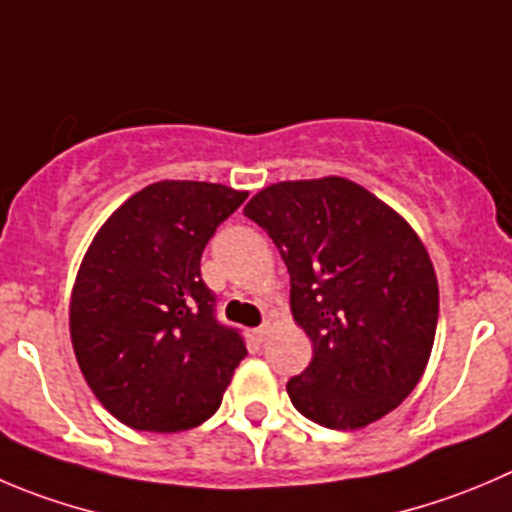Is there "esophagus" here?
Here are the masks:
<instances>
[{"mask_svg": "<svg viewBox=\"0 0 512 512\" xmlns=\"http://www.w3.org/2000/svg\"><path fill=\"white\" fill-rule=\"evenodd\" d=\"M253 339H256V342H264L266 339V334H269V324H261V326H256V329H253Z\"/></svg>", "mask_w": 512, "mask_h": 512, "instance_id": "obj_1", "label": "esophagus"}]
</instances>
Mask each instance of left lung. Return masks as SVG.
I'll return each mask as SVG.
<instances>
[{"mask_svg": "<svg viewBox=\"0 0 512 512\" xmlns=\"http://www.w3.org/2000/svg\"><path fill=\"white\" fill-rule=\"evenodd\" d=\"M281 251L291 314L314 344L291 405L329 430L382 420L417 387L440 291L430 253L397 211L347 178L284 180L243 208Z\"/></svg>", "mask_w": 512, "mask_h": 512, "instance_id": "8db88e82", "label": "left lung"}]
</instances>
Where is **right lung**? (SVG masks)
<instances>
[{"mask_svg": "<svg viewBox=\"0 0 512 512\" xmlns=\"http://www.w3.org/2000/svg\"><path fill=\"white\" fill-rule=\"evenodd\" d=\"M246 191L160 180L130 196L92 238L70 301L82 377L133 430L180 432L221 407L243 337L216 319L201 256Z\"/></svg>", "mask_w": 512, "mask_h": 512, "instance_id": "right-lung-1", "label": "right lung"}]
</instances>
